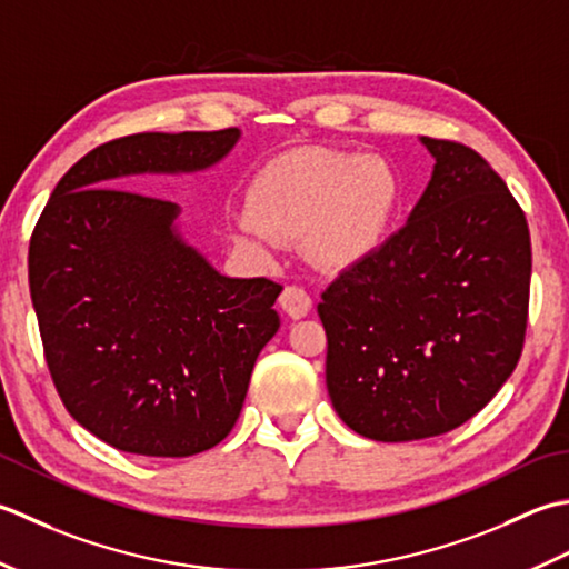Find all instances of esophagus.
<instances>
[{"instance_id": "esophagus-1", "label": "esophagus", "mask_w": 569, "mask_h": 569, "mask_svg": "<svg viewBox=\"0 0 569 569\" xmlns=\"http://www.w3.org/2000/svg\"><path fill=\"white\" fill-rule=\"evenodd\" d=\"M280 307L287 311L292 319H301L309 315L311 309V297L305 287L297 284H287L280 295Z\"/></svg>"}]
</instances>
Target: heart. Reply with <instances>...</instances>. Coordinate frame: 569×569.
<instances>
[{
	"label": "heart",
	"mask_w": 569,
	"mask_h": 569,
	"mask_svg": "<svg viewBox=\"0 0 569 569\" xmlns=\"http://www.w3.org/2000/svg\"><path fill=\"white\" fill-rule=\"evenodd\" d=\"M396 206L398 177L382 157L301 147L254 173L233 238L254 254L301 238L317 264L343 270L382 246Z\"/></svg>",
	"instance_id": "obj_1"
}]
</instances>
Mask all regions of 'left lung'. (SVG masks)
Here are the masks:
<instances>
[{
	"label": "left lung",
	"instance_id": "8db88e82",
	"mask_svg": "<svg viewBox=\"0 0 569 569\" xmlns=\"http://www.w3.org/2000/svg\"><path fill=\"white\" fill-rule=\"evenodd\" d=\"M432 179L398 233L327 287L333 410L376 442L471 420L523 351L530 233L506 181L473 149L422 137Z\"/></svg>",
	"mask_w": 569,
	"mask_h": 569
}]
</instances>
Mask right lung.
<instances>
[{"label": "right lung", "mask_w": 569, "mask_h": 569, "mask_svg": "<svg viewBox=\"0 0 569 569\" xmlns=\"http://www.w3.org/2000/svg\"><path fill=\"white\" fill-rule=\"evenodd\" d=\"M238 139V127L112 139L66 171L33 228L29 289L53 386L120 451L191 457L223 442L280 329V284L220 274L181 238L177 203L114 189L203 171Z\"/></svg>", "instance_id": "add662e5"}]
</instances>
